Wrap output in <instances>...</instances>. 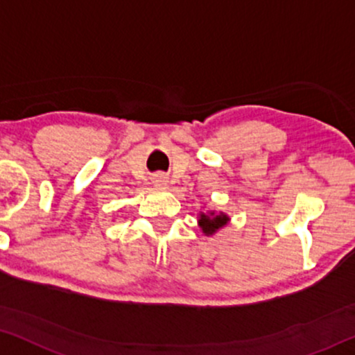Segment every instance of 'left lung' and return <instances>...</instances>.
Listing matches in <instances>:
<instances>
[{"label":"left lung","mask_w":355,"mask_h":355,"mask_svg":"<svg viewBox=\"0 0 355 355\" xmlns=\"http://www.w3.org/2000/svg\"><path fill=\"white\" fill-rule=\"evenodd\" d=\"M226 221H228V216L223 215H215V213H210V215H203L200 216V226H202L203 233L207 234H213L216 232V230H220L221 226L226 225Z\"/></svg>","instance_id":"left-lung-1"}]
</instances>
